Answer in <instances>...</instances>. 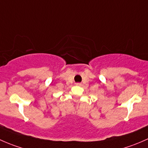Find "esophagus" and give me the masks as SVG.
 Returning <instances> with one entry per match:
<instances>
[{"label":"esophagus","instance_id":"esophagus-1","mask_svg":"<svg viewBox=\"0 0 148 148\" xmlns=\"http://www.w3.org/2000/svg\"><path fill=\"white\" fill-rule=\"evenodd\" d=\"M76 85H78V86H81L82 84L80 83H76Z\"/></svg>","mask_w":148,"mask_h":148}]
</instances>
